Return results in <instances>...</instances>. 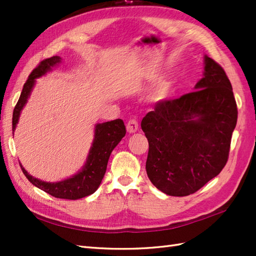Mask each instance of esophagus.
Listing matches in <instances>:
<instances>
[{
    "mask_svg": "<svg viewBox=\"0 0 256 256\" xmlns=\"http://www.w3.org/2000/svg\"><path fill=\"white\" fill-rule=\"evenodd\" d=\"M126 130L128 133H135L138 130V122L136 118H130L126 123Z\"/></svg>",
    "mask_w": 256,
    "mask_h": 256,
    "instance_id": "1",
    "label": "esophagus"
}]
</instances>
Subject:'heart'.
<instances>
[{"instance_id":"1","label":"heart","mask_w":256,"mask_h":256,"mask_svg":"<svg viewBox=\"0 0 256 256\" xmlns=\"http://www.w3.org/2000/svg\"><path fill=\"white\" fill-rule=\"evenodd\" d=\"M168 90H170V86L166 84H162L158 86V89L156 91V96L158 98V99H162V98H165L168 94Z\"/></svg>"}]
</instances>
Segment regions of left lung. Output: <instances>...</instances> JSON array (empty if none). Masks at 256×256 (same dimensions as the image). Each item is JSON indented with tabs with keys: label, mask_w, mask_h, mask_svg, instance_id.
I'll use <instances>...</instances> for the list:
<instances>
[{
	"label": "left lung",
	"mask_w": 256,
	"mask_h": 256,
	"mask_svg": "<svg viewBox=\"0 0 256 256\" xmlns=\"http://www.w3.org/2000/svg\"><path fill=\"white\" fill-rule=\"evenodd\" d=\"M194 89L178 99L158 101L140 123L148 140L150 180L176 197L198 192L224 170L238 120L230 80L208 56Z\"/></svg>",
	"instance_id": "1"
}]
</instances>
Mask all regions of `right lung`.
<instances>
[{"mask_svg":"<svg viewBox=\"0 0 256 256\" xmlns=\"http://www.w3.org/2000/svg\"><path fill=\"white\" fill-rule=\"evenodd\" d=\"M58 62H60V57L58 56L46 58L38 64V66L28 76V79L24 84L20 96L13 111V131L18 122L22 108L25 106L30 94L32 86L35 84V79L45 74L48 70H50V68ZM125 133H126V130H125L124 122L121 118L98 124L96 126L94 144H92L88 160H86L84 170L72 178L66 179V180L59 182H42L40 179L32 177L24 170V167L20 164V165L26 178L34 186L44 190L45 192L50 194L52 197L68 200L84 198L94 194L99 188L106 170L108 157H110L114 148L120 143V140L125 136Z\"/></svg>","mask_w":256,"mask_h":256,"instance_id":"1","label":"right lung"}]
</instances>
